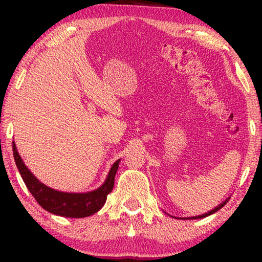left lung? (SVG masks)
<instances>
[{
  "mask_svg": "<svg viewBox=\"0 0 262 262\" xmlns=\"http://www.w3.org/2000/svg\"><path fill=\"white\" fill-rule=\"evenodd\" d=\"M228 200H229V198L225 200V202H223L222 204H220V205H218L217 207H214L213 210H211V211H209V212L207 213H204V214H200V216H194V217H189V218H187V220H199V218H204V217H207V216H210V214H212V213H214V212H217L218 210L221 209V207H223L225 204L228 203Z\"/></svg>",
  "mask_w": 262,
  "mask_h": 262,
  "instance_id": "obj_1",
  "label": "left lung"
}]
</instances>
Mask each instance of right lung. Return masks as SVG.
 Here are the masks:
<instances>
[{"label":"right lung","mask_w":262,"mask_h":262,"mask_svg":"<svg viewBox=\"0 0 262 262\" xmlns=\"http://www.w3.org/2000/svg\"><path fill=\"white\" fill-rule=\"evenodd\" d=\"M13 154L16 167L20 171V175L23 178L25 185L27 186L28 191L34 196L39 205L44 210L49 211L50 213L70 218H83L92 216V214L96 213L101 209L103 204L106 203L107 195L113 189L114 178H116V173L120 161L118 160L114 162L105 182L99 188L85 193H68L56 191V189L50 188L46 185L41 184L31 173V170L25 166L24 161L20 157L19 152H17L16 145L14 142Z\"/></svg>","instance_id":"add662e5"}]
</instances>
